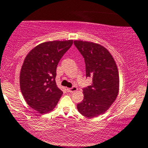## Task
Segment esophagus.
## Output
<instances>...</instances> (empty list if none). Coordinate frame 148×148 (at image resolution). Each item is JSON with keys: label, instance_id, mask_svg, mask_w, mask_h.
I'll return each instance as SVG.
<instances>
[{"label": "esophagus", "instance_id": "esophagus-1", "mask_svg": "<svg viewBox=\"0 0 148 148\" xmlns=\"http://www.w3.org/2000/svg\"><path fill=\"white\" fill-rule=\"evenodd\" d=\"M78 88L75 87V86H74V87L71 88H67V90H68V92H76Z\"/></svg>", "mask_w": 148, "mask_h": 148}]
</instances>
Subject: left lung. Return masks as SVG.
Here are the masks:
<instances>
[{
  "mask_svg": "<svg viewBox=\"0 0 148 148\" xmlns=\"http://www.w3.org/2000/svg\"><path fill=\"white\" fill-rule=\"evenodd\" d=\"M74 45L84 58L87 77L92 84L84 89V98L77 104L81 114L92 118L104 113L119 92V73L114 59L103 46L94 42L75 40Z\"/></svg>",
  "mask_w": 148,
  "mask_h": 148,
  "instance_id": "obj_1",
  "label": "left lung"
}]
</instances>
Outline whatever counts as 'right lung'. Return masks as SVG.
Instances as JSON below:
<instances>
[{
	"instance_id": "add662e5",
	"label": "right lung",
	"mask_w": 148,
	"mask_h": 148,
	"mask_svg": "<svg viewBox=\"0 0 148 148\" xmlns=\"http://www.w3.org/2000/svg\"><path fill=\"white\" fill-rule=\"evenodd\" d=\"M72 44V40L43 42L25 58L20 72V88L26 103L40 113L54 109L62 96L55 80L56 68Z\"/></svg>"
}]
</instances>
